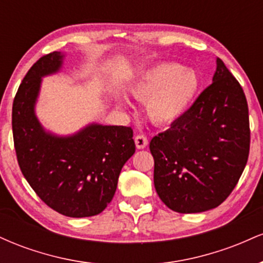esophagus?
Wrapping results in <instances>:
<instances>
[{
	"instance_id": "esophagus-1",
	"label": "esophagus",
	"mask_w": 263,
	"mask_h": 263,
	"mask_svg": "<svg viewBox=\"0 0 263 263\" xmlns=\"http://www.w3.org/2000/svg\"><path fill=\"white\" fill-rule=\"evenodd\" d=\"M135 143H136V147H137L138 149H143V148H146L147 144H148V140H147L146 136L137 135L135 137Z\"/></svg>"
}]
</instances>
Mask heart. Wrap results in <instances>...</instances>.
Returning a JSON list of instances; mask_svg holds the SVG:
<instances>
[{
	"mask_svg": "<svg viewBox=\"0 0 263 263\" xmlns=\"http://www.w3.org/2000/svg\"><path fill=\"white\" fill-rule=\"evenodd\" d=\"M198 90L197 74L174 63H162L147 69L128 86L132 98L146 101V112L151 121L161 126L172 125L182 119ZM119 104L126 106L122 100Z\"/></svg>",
	"mask_w": 263,
	"mask_h": 263,
	"instance_id": "b5f03b06",
	"label": "heart"
}]
</instances>
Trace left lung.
<instances>
[{
    "mask_svg": "<svg viewBox=\"0 0 263 263\" xmlns=\"http://www.w3.org/2000/svg\"><path fill=\"white\" fill-rule=\"evenodd\" d=\"M149 149L157 194L173 211L201 213L230 195L249 158L250 123L242 87L221 59L211 85Z\"/></svg>",
    "mask_w": 263,
    "mask_h": 263,
    "instance_id": "obj_1",
    "label": "left lung"
}]
</instances>
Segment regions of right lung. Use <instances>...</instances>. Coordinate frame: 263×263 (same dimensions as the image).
I'll return each instance as SVG.
<instances>
[{
  "instance_id": "add662e5",
  "label": "right lung",
  "mask_w": 263,
  "mask_h": 263,
  "mask_svg": "<svg viewBox=\"0 0 263 263\" xmlns=\"http://www.w3.org/2000/svg\"><path fill=\"white\" fill-rule=\"evenodd\" d=\"M64 57L47 54L29 69L13 100L12 131L18 164L38 197L62 215L87 218L112 200L123 164L135 153L134 131L89 123L59 136L42 126L35 115L42 78L58 73Z\"/></svg>"
}]
</instances>
